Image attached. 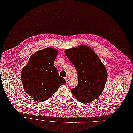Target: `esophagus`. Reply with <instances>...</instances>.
Segmentation results:
<instances>
[{"label":"esophagus","instance_id":"34e87169","mask_svg":"<svg viewBox=\"0 0 133 133\" xmlns=\"http://www.w3.org/2000/svg\"><path fill=\"white\" fill-rule=\"evenodd\" d=\"M64 78H65V81H66V82H67V81H68V79H69L68 77H67V76H66V77H65Z\"/></svg>","mask_w":133,"mask_h":133}]
</instances>
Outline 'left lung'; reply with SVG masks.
<instances>
[{
	"label": "left lung",
	"mask_w": 133,
	"mask_h": 133,
	"mask_svg": "<svg viewBox=\"0 0 133 133\" xmlns=\"http://www.w3.org/2000/svg\"><path fill=\"white\" fill-rule=\"evenodd\" d=\"M77 73L78 82L71 91L75 98L83 103H89L103 92L108 78L105 65L89 46L81 45L64 51Z\"/></svg>",
	"instance_id": "left-lung-1"
}]
</instances>
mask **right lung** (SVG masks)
<instances>
[{"label": "right lung", "mask_w": 133, "mask_h": 133, "mask_svg": "<svg viewBox=\"0 0 133 133\" xmlns=\"http://www.w3.org/2000/svg\"><path fill=\"white\" fill-rule=\"evenodd\" d=\"M58 52V50L50 47L39 50L31 55L21 70L23 89L35 101L46 100L66 83L54 65Z\"/></svg>", "instance_id": "add662e5"}]
</instances>
